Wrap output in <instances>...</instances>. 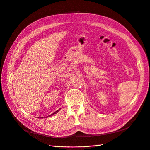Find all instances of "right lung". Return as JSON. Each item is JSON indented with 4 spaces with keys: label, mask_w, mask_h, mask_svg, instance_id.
I'll use <instances>...</instances> for the list:
<instances>
[{
    "label": "right lung",
    "mask_w": 150,
    "mask_h": 150,
    "mask_svg": "<svg viewBox=\"0 0 150 150\" xmlns=\"http://www.w3.org/2000/svg\"><path fill=\"white\" fill-rule=\"evenodd\" d=\"M59 111V110H57V111H56V112H54V113H52V115H49V116H51V115H54V114H56V113H57V112H58Z\"/></svg>",
    "instance_id": "add662e5"
}]
</instances>
